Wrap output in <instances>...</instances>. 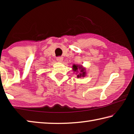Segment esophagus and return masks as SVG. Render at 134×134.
Here are the masks:
<instances>
[{
	"instance_id": "1",
	"label": "esophagus",
	"mask_w": 134,
	"mask_h": 134,
	"mask_svg": "<svg viewBox=\"0 0 134 134\" xmlns=\"http://www.w3.org/2000/svg\"><path fill=\"white\" fill-rule=\"evenodd\" d=\"M57 61L58 62H62L63 61V57H57Z\"/></svg>"
}]
</instances>
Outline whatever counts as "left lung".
Here are the masks:
<instances>
[{
    "instance_id": "8db88e82",
    "label": "left lung",
    "mask_w": 134,
    "mask_h": 134,
    "mask_svg": "<svg viewBox=\"0 0 134 134\" xmlns=\"http://www.w3.org/2000/svg\"><path fill=\"white\" fill-rule=\"evenodd\" d=\"M72 67H73V68H72V69H73V70H74V71H76L77 70H78V69H81L80 72V74H78V75H77V77H81V76H82V77L85 76V72H84V70L82 69V68L81 67V66L79 67L78 65H74L73 66H72Z\"/></svg>"
}]
</instances>
